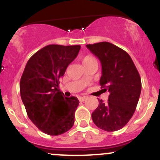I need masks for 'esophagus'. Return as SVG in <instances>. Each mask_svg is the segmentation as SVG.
I'll return each instance as SVG.
<instances>
[{
  "mask_svg": "<svg viewBox=\"0 0 160 160\" xmlns=\"http://www.w3.org/2000/svg\"><path fill=\"white\" fill-rule=\"evenodd\" d=\"M78 99L80 102H84V101L87 99V97H85V96H83V97H79Z\"/></svg>",
  "mask_w": 160,
  "mask_h": 160,
  "instance_id": "obj_1",
  "label": "esophagus"
}]
</instances>
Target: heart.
Masks as SVG:
<instances>
[{"label": "heart", "instance_id": "b5f03b06", "mask_svg": "<svg viewBox=\"0 0 160 160\" xmlns=\"http://www.w3.org/2000/svg\"><path fill=\"white\" fill-rule=\"evenodd\" d=\"M93 61H96V60L95 58L93 56H91V55H86V56L83 57V58H81V62L83 66H85V65L88 64V63L91 62Z\"/></svg>", "mask_w": 160, "mask_h": 160}]
</instances>
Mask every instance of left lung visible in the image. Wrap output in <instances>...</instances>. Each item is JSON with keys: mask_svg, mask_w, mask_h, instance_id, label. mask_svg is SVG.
<instances>
[{"mask_svg": "<svg viewBox=\"0 0 160 160\" xmlns=\"http://www.w3.org/2000/svg\"><path fill=\"white\" fill-rule=\"evenodd\" d=\"M87 48L102 64L100 85L109 92L108 102L98 100L92 112L94 124L112 132L123 128L134 115L142 91V81L131 56L108 42L88 44Z\"/></svg>", "mask_w": 160, "mask_h": 160, "instance_id": "left-lung-1", "label": "left lung"}]
</instances>
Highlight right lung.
<instances>
[{"label":"right lung","mask_w":160,"mask_h":160,"mask_svg":"<svg viewBox=\"0 0 160 160\" xmlns=\"http://www.w3.org/2000/svg\"><path fill=\"white\" fill-rule=\"evenodd\" d=\"M80 45L51 44L29 59L20 80V94L31 121L49 135H60L74 124L77 98H65L59 78L77 58Z\"/></svg>","instance_id":"add662e5"}]
</instances>
